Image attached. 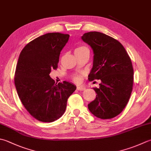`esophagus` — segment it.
I'll use <instances>...</instances> for the list:
<instances>
[{
    "label": "esophagus",
    "instance_id": "esophagus-1",
    "mask_svg": "<svg viewBox=\"0 0 151 151\" xmlns=\"http://www.w3.org/2000/svg\"><path fill=\"white\" fill-rule=\"evenodd\" d=\"M76 90H80V91H82V90H85V87L83 86H78L76 87Z\"/></svg>",
    "mask_w": 151,
    "mask_h": 151
}]
</instances>
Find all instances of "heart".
<instances>
[{
  "instance_id": "1",
  "label": "heart",
  "mask_w": 151,
  "mask_h": 151,
  "mask_svg": "<svg viewBox=\"0 0 151 151\" xmlns=\"http://www.w3.org/2000/svg\"><path fill=\"white\" fill-rule=\"evenodd\" d=\"M86 48H86V47H85V46H80V47H78V48H77L75 50V51H78V50H81L86 49ZM81 78H82V76H81V75H76L73 77V80L76 82H81Z\"/></svg>"
}]
</instances>
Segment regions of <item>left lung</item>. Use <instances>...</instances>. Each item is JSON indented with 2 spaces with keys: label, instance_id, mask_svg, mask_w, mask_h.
<instances>
[{
  "label": "left lung",
  "instance_id": "8db88e82",
  "mask_svg": "<svg viewBox=\"0 0 151 151\" xmlns=\"http://www.w3.org/2000/svg\"><path fill=\"white\" fill-rule=\"evenodd\" d=\"M81 38L94 54L88 80L101 81L99 88H93L97 95L88 109L99 119H113L123 111L131 96L134 69L130 58L122 44L102 32H86Z\"/></svg>",
  "mask_w": 151,
  "mask_h": 151
}]
</instances>
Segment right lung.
<instances>
[{"label":"right lung","instance_id":"1","mask_svg":"<svg viewBox=\"0 0 151 151\" xmlns=\"http://www.w3.org/2000/svg\"><path fill=\"white\" fill-rule=\"evenodd\" d=\"M69 35L50 32L31 41L21 52L14 84L22 104L35 119L43 122L58 120L76 86L69 82L55 83L50 76L58 67L60 52Z\"/></svg>","mask_w":151,"mask_h":151}]
</instances>
